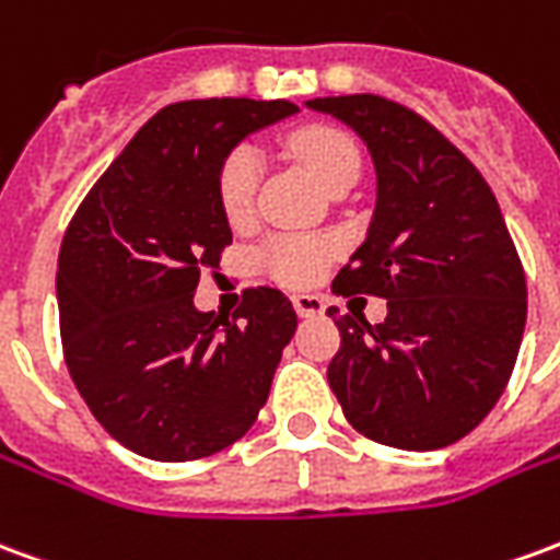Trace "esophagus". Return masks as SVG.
Segmentation results:
<instances>
[{
    "label": "esophagus",
    "mask_w": 560,
    "mask_h": 560,
    "mask_svg": "<svg viewBox=\"0 0 560 560\" xmlns=\"http://www.w3.org/2000/svg\"><path fill=\"white\" fill-rule=\"evenodd\" d=\"M291 303L300 318H318V315H324V300L315 296V293H296V296H291Z\"/></svg>",
    "instance_id": "1"
}]
</instances>
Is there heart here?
I'll list each match as a JSON object with an SVG mask.
<instances>
[{
  "mask_svg": "<svg viewBox=\"0 0 560 560\" xmlns=\"http://www.w3.org/2000/svg\"><path fill=\"white\" fill-rule=\"evenodd\" d=\"M293 158L300 160L308 170V175L318 182L324 190H334L348 178L358 182L361 172V151L336 127H303L291 136ZM264 175V160L254 151L252 144L233 148L221 163L218 172V202L221 212L230 224H245L254 214L257 202V187ZM336 242L320 240V236H272L260 248V264L269 276L281 284L303 288L324 276V269L334 264Z\"/></svg>",
  "mask_w": 560,
  "mask_h": 560,
  "instance_id": "1",
  "label": "heart"
}]
</instances>
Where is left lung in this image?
I'll return each instance as SVG.
<instances>
[{
	"label": "left lung",
	"mask_w": 560,
	"mask_h": 560,
	"mask_svg": "<svg viewBox=\"0 0 560 560\" xmlns=\"http://www.w3.org/2000/svg\"><path fill=\"white\" fill-rule=\"evenodd\" d=\"M308 108L348 124L375 163L373 221L334 293L388 300L382 324L327 308L342 336L327 382L366 440L445 448L494 409L525 334V269L498 199L406 105L354 93Z\"/></svg>",
	"instance_id": "8db88e82"
}]
</instances>
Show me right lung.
I'll list each match as a JSON object with an SVG mask.
<instances>
[{
  "label": "right lung",
  "instance_id": "1",
  "mask_svg": "<svg viewBox=\"0 0 560 560\" xmlns=\"http://www.w3.org/2000/svg\"><path fill=\"white\" fill-rule=\"evenodd\" d=\"M288 100H190L160 108L90 187L57 264L66 366L93 418L154 460L233 445L264 409L296 330L276 288L245 291L233 320L197 312L199 272L233 242L218 172Z\"/></svg>",
  "mask_w": 560,
  "mask_h": 560
}]
</instances>
